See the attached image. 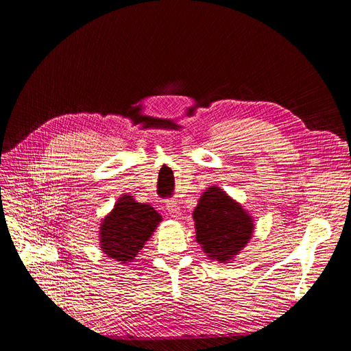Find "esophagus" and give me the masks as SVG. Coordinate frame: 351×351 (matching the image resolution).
<instances>
[{
	"instance_id": "esophagus-1",
	"label": "esophagus",
	"mask_w": 351,
	"mask_h": 351,
	"mask_svg": "<svg viewBox=\"0 0 351 351\" xmlns=\"http://www.w3.org/2000/svg\"><path fill=\"white\" fill-rule=\"evenodd\" d=\"M165 206H167L169 217L174 218V219H180V217H182V209H180V206H178L176 200H168Z\"/></svg>"
}]
</instances>
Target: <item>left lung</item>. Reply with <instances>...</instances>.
Wrapping results in <instances>:
<instances>
[{
  "label": "left lung",
  "mask_w": 351,
  "mask_h": 351,
  "mask_svg": "<svg viewBox=\"0 0 351 351\" xmlns=\"http://www.w3.org/2000/svg\"><path fill=\"white\" fill-rule=\"evenodd\" d=\"M192 215L196 241L218 263H231L253 237V217L218 186L202 193Z\"/></svg>",
  "instance_id": "1"
}]
</instances>
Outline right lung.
Returning <instances> with one entry per match:
<instances>
[{
  "label": "right lung",
  "mask_w": 351,
  "mask_h": 351,
  "mask_svg": "<svg viewBox=\"0 0 351 351\" xmlns=\"http://www.w3.org/2000/svg\"><path fill=\"white\" fill-rule=\"evenodd\" d=\"M162 217L147 204L121 195L99 227V247L108 258L130 265L152 237Z\"/></svg>",
  "instance_id": "add662e5"
}]
</instances>
